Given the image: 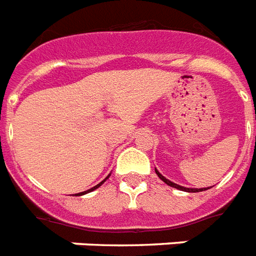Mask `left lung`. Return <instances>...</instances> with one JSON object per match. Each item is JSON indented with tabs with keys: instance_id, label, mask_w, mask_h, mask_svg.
<instances>
[{
	"instance_id": "1",
	"label": "left lung",
	"mask_w": 256,
	"mask_h": 256,
	"mask_svg": "<svg viewBox=\"0 0 256 256\" xmlns=\"http://www.w3.org/2000/svg\"><path fill=\"white\" fill-rule=\"evenodd\" d=\"M156 174H157V176H158V178H160V179H162V180L164 182V183H166L168 186L175 187V188H178V190L187 191V192H198V191L208 190V188H186V187H182V186H179V184H176V183H174V182H171V180H168V179H166V178H164V176H162V174H160V172L157 171V170H156Z\"/></svg>"
}]
</instances>
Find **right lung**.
<instances>
[{"label":"right lung","mask_w":256,"mask_h":256,"mask_svg":"<svg viewBox=\"0 0 256 256\" xmlns=\"http://www.w3.org/2000/svg\"><path fill=\"white\" fill-rule=\"evenodd\" d=\"M106 179H107V178H106ZM106 179H104V180H106ZM104 180H103V182H104ZM103 182H102V183H99V184H96V186H94V187H92L90 190L85 191V192H80V194H76V196H84V194H86V192H90V191H94V188H98V187H99V186H102V184H103Z\"/></svg>","instance_id":"1"}]
</instances>
